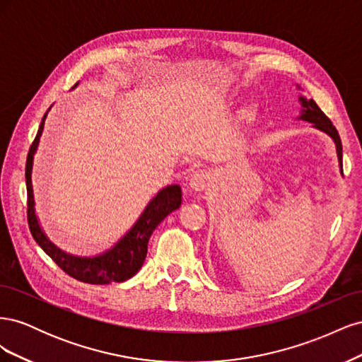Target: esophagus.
<instances>
[{"mask_svg":"<svg viewBox=\"0 0 362 362\" xmlns=\"http://www.w3.org/2000/svg\"><path fill=\"white\" fill-rule=\"evenodd\" d=\"M210 185V175L205 170H196L192 173L189 180V187L193 192H204Z\"/></svg>","mask_w":362,"mask_h":362,"instance_id":"esophagus-1","label":"esophagus"}]
</instances>
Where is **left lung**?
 <instances>
[{
	"instance_id": "1",
	"label": "left lung",
	"mask_w": 362,
	"mask_h": 362,
	"mask_svg": "<svg viewBox=\"0 0 362 362\" xmlns=\"http://www.w3.org/2000/svg\"><path fill=\"white\" fill-rule=\"evenodd\" d=\"M296 87L300 90L299 84H296ZM299 104H300V110L296 120H305V122H310L313 128L322 131V133L327 134L332 139L335 151H337V157H338L339 172L343 173V146H341V140H339V136H338V131L335 129L331 120L327 119L326 115L320 110L319 105H317L313 100H306L303 95H299Z\"/></svg>"
}]
</instances>
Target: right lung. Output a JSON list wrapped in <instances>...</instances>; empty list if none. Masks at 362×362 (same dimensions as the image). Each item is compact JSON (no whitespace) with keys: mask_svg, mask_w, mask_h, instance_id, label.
Returning <instances> with one entry per match:
<instances>
[{"mask_svg":"<svg viewBox=\"0 0 362 362\" xmlns=\"http://www.w3.org/2000/svg\"><path fill=\"white\" fill-rule=\"evenodd\" d=\"M80 81L72 89H75ZM52 107V105H51ZM51 107L43 115L37 136L33 141L27 157L25 166V184L28 196V226L33 238L43 249V252L56 262V264L69 276L87 284H108V282H124L133 278L141 269L148 254V242L154 233V229L170 214L178 210L182 204V190L180 184H170L157 192L145 210L141 211L134 225L120 237L117 242L105 249L104 252L92 257L74 255L69 252L60 249L56 243H52L47 233L43 231L40 221L36 211L35 192H33V164H35V156L39 148V141L45 128V120Z\"/></svg>","mask_w":362,"mask_h":362,"instance_id":"1","label":"right lung"}]
</instances>
